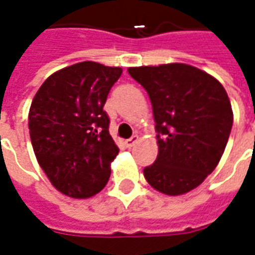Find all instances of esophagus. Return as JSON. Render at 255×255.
<instances>
[{"instance_id": "obj_1", "label": "esophagus", "mask_w": 255, "mask_h": 255, "mask_svg": "<svg viewBox=\"0 0 255 255\" xmlns=\"http://www.w3.org/2000/svg\"><path fill=\"white\" fill-rule=\"evenodd\" d=\"M138 142H139V135H132L131 138L126 140V146H127V147H132L133 144L138 143Z\"/></svg>"}]
</instances>
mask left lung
Here are the masks:
<instances>
[{
	"label": "left lung",
	"instance_id": "1",
	"mask_svg": "<svg viewBox=\"0 0 255 255\" xmlns=\"http://www.w3.org/2000/svg\"><path fill=\"white\" fill-rule=\"evenodd\" d=\"M128 73L151 101L158 155L144 179L165 195L197 188L214 171L230 138L234 113L223 84L205 71L173 63Z\"/></svg>",
	"mask_w": 255,
	"mask_h": 255
}]
</instances>
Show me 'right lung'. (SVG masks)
I'll use <instances>...</instances> for the list:
<instances>
[{
	"mask_svg": "<svg viewBox=\"0 0 255 255\" xmlns=\"http://www.w3.org/2000/svg\"><path fill=\"white\" fill-rule=\"evenodd\" d=\"M122 72L94 61L73 64L52 73L32 100V149L50 183L67 197H93L109 180L119 147L104 105Z\"/></svg>",
	"mask_w": 255,
	"mask_h": 255,
	"instance_id": "obj_1",
	"label": "right lung"
}]
</instances>
